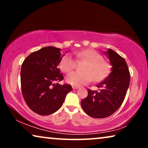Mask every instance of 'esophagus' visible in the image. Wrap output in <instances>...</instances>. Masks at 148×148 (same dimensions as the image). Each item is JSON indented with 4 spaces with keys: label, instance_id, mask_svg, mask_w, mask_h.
<instances>
[{
    "label": "esophagus",
    "instance_id": "34e87169",
    "mask_svg": "<svg viewBox=\"0 0 148 148\" xmlns=\"http://www.w3.org/2000/svg\"><path fill=\"white\" fill-rule=\"evenodd\" d=\"M72 88H73V90H77V89L79 88V86H73Z\"/></svg>",
    "mask_w": 148,
    "mask_h": 148
}]
</instances>
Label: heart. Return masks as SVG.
Returning a JSON list of instances; mask_svg holds the SVG:
<instances>
[{
  "mask_svg": "<svg viewBox=\"0 0 148 148\" xmlns=\"http://www.w3.org/2000/svg\"><path fill=\"white\" fill-rule=\"evenodd\" d=\"M78 60L86 61L83 72H72L66 77V82L79 86L92 82H99L104 79L110 71V65L102 56L93 49H86L74 53ZM76 62L69 54H66L60 62V68L64 73H69L75 67Z\"/></svg>",
  "mask_w": 148,
  "mask_h": 148,
  "instance_id": "b5f03b06",
  "label": "heart"
}]
</instances>
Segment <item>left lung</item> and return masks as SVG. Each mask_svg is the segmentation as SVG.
<instances>
[{"instance_id":"8db88e82","label":"left lung","mask_w":148,"mask_h":148,"mask_svg":"<svg viewBox=\"0 0 148 148\" xmlns=\"http://www.w3.org/2000/svg\"><path fill=\"white\" fill-rule=\"evenodd\" d=\"M104 54L112 66L111 72L97 85L98 91L88 89V96L81 102L84 112L96 119L110 116L120 108L130 83V73L124 58L110 48Z\"/></svg>"}]
</instances>
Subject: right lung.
<instances>
[{
  "label": "right lung",
  "instance_id": "1",
  "mask_svg": "<svg viewBox=\"0 0 148 148\" xmlns=\"http://www.w3.org/2000/svg\"><path fill=\"white\" fill-rule=\"evenodd\" d=\"M60 50L53 46L44 47L30 54L22 63V94L29 108L40 115L57 111L72 91L71 85L58 84L63 79L58 67L63 56Z\"/></svg>",
  "mask_w": 148,
  "mask_h": 148
}]
</instances>
